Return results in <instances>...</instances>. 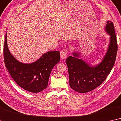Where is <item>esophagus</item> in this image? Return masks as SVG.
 Returning a JSON list of instances; mask_svg holds the SVG:
<instances>
[{
    "instance_id": "esophagus-1",
    "label": "esophagus",
    "mask_w": 121,
    "mask_h": 121,
    "mask_svg": "<svg viewBox=\"0 0 121 121\" xmlns=\"http://www.w3.org/2000/svg\"><path fill=\"white\" fill-rule=\"evenodd\" d=\"M67 53H68V50L66 48H64L62 50H61L60 51V56L61 59H65L66 57Z\"/></svg>"
}]
</instances>
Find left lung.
<instances>
[{
	"mask_svg": "<svg viewBox=\"0 0 121 121\" xmlns=\"http://www.w3.org/2000/svg\"><path fill=\"white\" fill-rule=\"evenodd\" d=\"M105 29L110 35V43L106 55L99 65L91 67L78 59L79 55L73 52L66 60L69 75L70 87L79 93L92 91L106 79L115 64L118 45L113 23L108 21Z\"/></svg>",
	"mask_w": 121,
	"mask_h": 121,
	"instance_id": "obj_1",
	"label": "left lung"
}]
</instances>
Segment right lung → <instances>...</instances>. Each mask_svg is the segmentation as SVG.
I'll list each match as a JSON object with an SVG mask.
<instances>
[{
	"label": "right lung",
	"mask_w": 121,
	"mask_h": 121,
	"mask_svg": "<svg viewBox=\"0 0 121 121\" xmlns=\"http://www.w3.org/2000/svg\"><path fill=\"white\" fill-rule=\"evenodd\" d=\"M6 40V34L3 50L4 62L14 81L22 88L30 92H39L47 87L51 70L60 61L59 51H49L36 62L22 64L17 60L9 52Z\"/></svg>",
	"instance_id": "1"
}]
</instances>
